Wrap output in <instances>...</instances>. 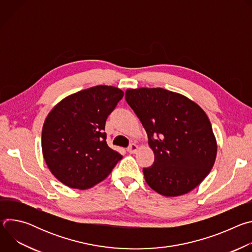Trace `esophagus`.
I'll return each instance as SVG.
<instances>
[{
  "mask_svg": "<svg viewBox=\"0 0 252 252\" xmlns=\"http://www.w3.org/2000/svg\"><path fill=\"white\" fill-rule=\"evenodd\" d=\"M136 151H137V146L135 143H131V145H129V147L127 148V152L129 154H135Z\"/></svg>",
  "mask_w": 252,
  "mask_h": 252,
  "instance_id": "esophagus-1",
  "label": "esophagus"
}]
</instances>
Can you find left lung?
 <instances>
[{
	"label": "left lung",
	"mask_w": 252,
	"mask_h": 252,
	"mask_svg": "<svg viewBox=\"0 0 252 252\" xmlns=\"http://www.w3.org/2000/svg\"><path fill=\"white\" fill-rule=\"evenodd\" d=\"M126 100L145 127L155 154L143 168L146 182L164 196L195 189L217 158V140L201 107L187 96L164 89H129Z\"/></svg>",
	"instance_id": "8db88e82"
}]
</instances>
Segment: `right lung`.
Returning a JSON list of instances; mask_svg holds the SVG:
<instances>
[{"label":"right lung","mask_w":252,"mask_h":252,"mask_svg":"<svg viewBox=\"0 0 252 252\" xmlns=\"http://www.w3.org/2000/svg\"><path fill=\"white\" fill-rule=\"evenodd\" d=\"M115 87L96 86L61 100L42 131L45 161L61 183L90 189L109 175L123 157L106 143L105 121L123 98Z\"/></svg>","instance_id":"1"}]
</instances>
